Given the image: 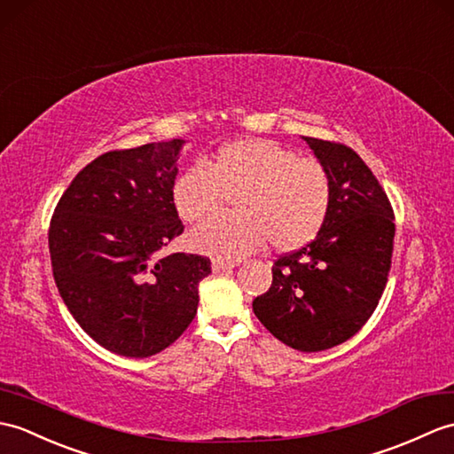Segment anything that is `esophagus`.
<instances>
[{
	"label": "esophagus",
	"instance_id": "34e87169",
	"mask_svg": "<svg viewBox=\"0 0 454 454\" xmlns=\"http://www.w3.org/2000/svg\"><path fill=\"white\" fill-rule=\"evenodd\" d=\"M236 265L231 261H223V259H215L213 261V270L215 272H226L230 269H234Z\"/></svg>",
	"mask_w": 454,
	"mask_h": 454
}]
</instances>
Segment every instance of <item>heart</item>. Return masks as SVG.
<instances>
[{
  "label": "heart",
  "mask_w": 454,
  "mask_h": 454,
  "mask_svg": "<svg viewBox=\"0 0 454 454\" xmlns=\"http://www.w3.org/2000/svg\"><path fill=\"white\" fill-rule=\"evenodd\" d=\"M230 197L236 213L189 236L195 251L223 261L251 255L267 238L282 253L308 246L329 216L333 187L319 160L269 139L226 143L207 164L187 168L174 185L177 215L189 224L215 216Z\"/></svg>",
  "instance_id": "obj_1"
}]
</instances>
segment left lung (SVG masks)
Returning <instances> with one entry per match:
<instances>
[{
    "instance_id": "left-lung-1",
    "label": "left lung",
    "mask_w": 454,
    "mask_h": 454,
    "mask_svg": "<svg viewBox=\"0 0 454 454\" xmlns=\"http://www.w3.org/2000/svg\"><path fill=\"white\" fill-rule=\"evenodd\" d=\"M303 139L329 172V216L308 246L272 262V284L253 300V311L294 350L321 352L352 339L381 300L395 213L370 166L350 146Z\"/></svg>"
}]
</instances>
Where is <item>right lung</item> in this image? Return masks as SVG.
<instances>
[{
    "instance_id": "add662e5",
    "label": "right lung",
    "mask_w": 454,
    "mask_h": 454,
    "mask_svg": "<svg viewBox=\"0 0 454 454\" xmlns=\"http://www.w3.org/2000/svg\"><path fill=\"white\" fill-rule=\"evenodd\" d=\"M182 139L110 151L63 192L50 220L56 286L81 329L106 350L149 357L193 321L210 259L160 249L184 231L174 205Z\"/></svg>"
}]
</instances>
